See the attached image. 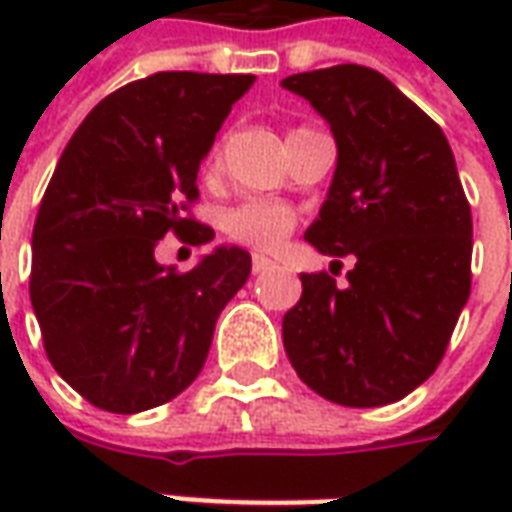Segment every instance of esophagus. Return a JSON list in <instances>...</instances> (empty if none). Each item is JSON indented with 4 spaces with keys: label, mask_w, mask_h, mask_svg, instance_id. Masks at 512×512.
<instances>
[{
    "label": "esophagus",
    "mask_w": 512,
    "mask_h": 512,
    "mask_svg": "<svg viewBox=\"0 0 512 512\" xmlns=\"http://www.w3.org/2000/svg\"><path fill=\"white\" fill-rule=\"evenodd\" d=\"M268 268H274V260H271V257L252 255V271H255V274H263Z\"/></svg>",
    "instance_id": "1"
}]
</instances>
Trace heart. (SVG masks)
Wrapping results in <instances>:
<instances>
[{
    "instance_id": "obj_1",
    "label": "heart",
    "mask_w": 512,
    "mask_h": 512,
    "mask_svg": "<svg viewBox=\"0 0 512 512\" xmlns=\"http://www.w3.org/2000/svg\"><path fill=\"white\" fill-rule=\"evenodd\" d=\"M219 164H222V145L213 147L211 156L205 161V169L216 172ZM222 227L224 233L230 235L233 241H238V244L257 246V249H274L296 227V213L288 205H282V202L252 200L224 213Z\"/></svg>"
}]
</instances>
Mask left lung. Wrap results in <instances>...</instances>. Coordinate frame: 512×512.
Wrapping results in <instances>:
<instances>
[{"mask_svg": "<svg viewBox=\"0 0 512 512\" xmlns=\"http://www.w3.org/2000/svg\"><path fill=\"white\" fill-rule=\"evenodd\" d=\"M282 87L307 98L337 142L332 186L304 238L356 260L345 288L326 271L301 274L282 343L326 400L395 403L433 376L472 290V211L450 142L365 65L296 73Z\"/></svg>", "mask_w": 512, "mask_h": 512, "instance_id": "8db88e82", "label": "left lung"}]
</instances>
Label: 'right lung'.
Returning <instances> with one entry per match:
<instances>
[{
  "instance_id": "add662e5",
  "label": "right lung",
  "mask_w": 512,
  "mask_h": 512,
  "mask_svg": "<svg viewBox=\"0 0 512 512\" xmlns=\"http://www.w3.org/2000/svg\"><path fill=\"white\" fill-rule=\"evenodd\" d=\"M252 84V73H153L106 95L62 150L32 230L29 299L49 362L93 406L136 414L180 395L249 279L241 246H216L178 274L156 244L169 230L189 244L213 238L183 211Z\"/></svg>"
}]
</instances>
